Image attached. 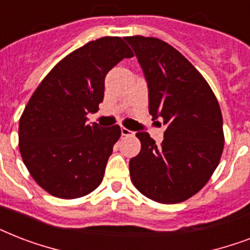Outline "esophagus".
<instances>
[{
    "instance_id": "1",
    "label": "esophagus",
    "mask_w": 250,
    "mask_h": 250,
    "mask_svg": "<svg viewBox=\"0 0 250 250\" xmlns=\"http://www.w3.org/2000/svg\"><path fill=\"white\" fill-rule=\"evenodd\" d=\"M121 132H122V136H128V135H131V133H132L131 131H129V129L125 128V127H122Z\"/></svg>"
}]
</instances>
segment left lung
Returning <instances> with one entry per match:
<instances>
[{
    "instance_id": "8db88e82",
    "label": "left lung",
    "mask_w": 250,
    "mask_h": 250,
    "mask_svg": "<svg viewBox=\"0 0 250 250\" xmlns=\"http://www.w3.org/2000/svg\"><path fill=\"white\" fill-rule=\"evenodd\" d=\"M148 84L149 113L166 125L162 144L137 132L141 150L129 160L133 186L153 201L178 204L205 186L221 160V107L193 64L165 41L125 37Z\"/></svg>"
}]
</instances>
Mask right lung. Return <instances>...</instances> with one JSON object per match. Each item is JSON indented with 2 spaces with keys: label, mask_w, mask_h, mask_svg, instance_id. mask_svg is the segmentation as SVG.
Listing matches in <instances>:
<instances>
[{
  "label": "right lung",
  "mask_w": 250,
  "mask_h": 250,
  "mask_svg": "<svg viewBox=\"0 0 250 250\" xmlns=\"http://www.w3.org/2000/svg\"><path fill=\"white\" fill-rule=\"evenodd\" d=\"M133 53L121 37H101L64 57L29 98L19 122V150L41 188L60 198H78L100 186L118 125L86 123L104 101L105 78Z\"/></svg>",
  "instance_id": "right-lung-1"
}]
</instances>
